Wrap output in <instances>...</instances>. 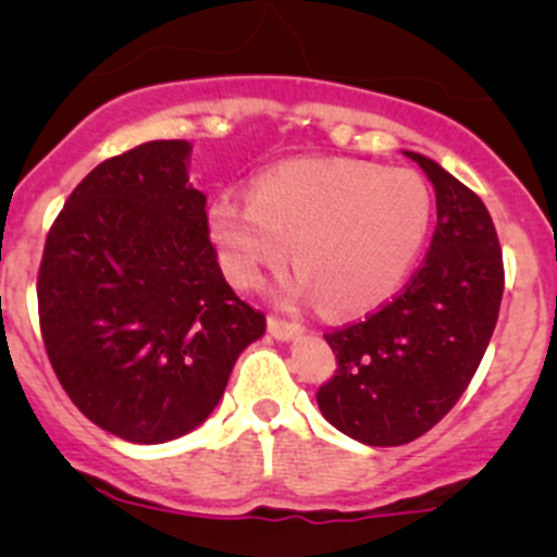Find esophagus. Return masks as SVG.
Returning <instances> with one entry per match:
<instances>
[{"instance_id":"34e87169","label":"esophagus","mask_w":557,"mask_h":557,"mask_svg":"<svg viewBox=\"0 0 557 557\" xmlns=\"http://www.w3.org/2000/svg\"><path fill=\"white\" fill-rule=\"evenodd\" d=\"M269 334L277 336V339H294V336L301 334V325L296 320L277 318V314H269Z\"/></svg>"}]
</instances>
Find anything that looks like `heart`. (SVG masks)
Here are the masks:
<instances>
[{
    "mask_svg": "<svg viewBox=\"0 0 557 557\" xmlns=\"http://www.w3.org/2000/svg\"><path fill=\"white\" fill-rule=\"evenodd\" d=\"M431 215L429 185L409 170L288 161L258 174L250 194H218L207 226L237 288H256L294 247L296 294L350 314L396 294L429 239Z\"/></svg>",
    "mask_w": 557,
    "mask_h": 557,
    "instance_id": "heart-1",
    "label": "heart"
}]
</instances>
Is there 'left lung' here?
Here are the masks:
<instances>
[{
  "label": "left lung",
  "mask_w": 557,
  "mask_h": 557,
  "mask_svg": "<svg viewBox=\"0 0 557 557\" xmlns=\"http://www.w3.org/2000/svg\"><path fill=\"white\" fill-rule=\"evenodd\" d=\"M436 190V228L409 283L363 320L329 331L336 372L318 407L334 429L396 447L434 429L474 377L498 320L504 258L480 196L409 153Z\"/></svg>",
  "instance_id": "1"
}]
</instances>
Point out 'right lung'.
Wrapping results in <instances>:
<instances>
[{
  "mask_svg": "<svg viewBox=\"0 0 557 557\" xmlns=\"http://www.w3.org/2000/svg\"><path fill=\"white\" fill-rule=\"evenodd\" d=\"M190 145L153 139L81 180L45 239V352L91 423L161 445L210 418L239 352L267 329L218 267Z\"/></svg>",
  "mask_w": 557,
  "mask_h": 557,
  "instance_id": "right-lung-1",
  "label": "right lung"
}]
</instances>
